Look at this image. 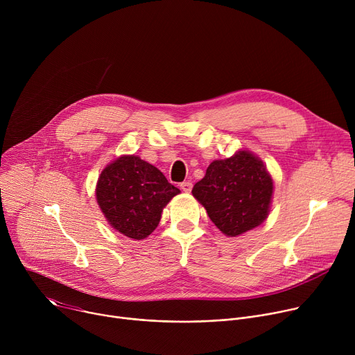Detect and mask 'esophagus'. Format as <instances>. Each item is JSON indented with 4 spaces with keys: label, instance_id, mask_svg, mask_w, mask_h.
<instances>
[{
    "label": "esophagus",
    "instance_id": "1",
    "mask_svg": "<svg viewBox=\"0 0 355 355\" xmlns=\"http://www.w3.org/2000/svg\"><path fill=\"white\" fill-rule=\"evenodd\" d=\"M180 187H181V189H182L184 192H187V193H188V192H191V189H192V182L185 181V182H182Z\"/></svg>",
    "mask_w": 355,
    "mask_h": 355
}]
</instances>
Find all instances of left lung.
Here are the masks:
<instances>
[{
  "instance_id": "1",
  "label": "left lung",
  "mask_w": 355,
  "mask_h": 355,
  "mask_svg": "<svg viewBox=\"0 0 355 355\" xmlns=\"http://www.w3.org/2000/svg\"><path fill=\"white\" fill-rule=\"evenodd\" d=\"M192 195L223 234L237 237L268 218L274 181L263 160L241 148L232 157L214 160Z\"/></svg>"
}]
</instances>
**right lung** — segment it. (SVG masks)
<instances>
[{
  "mask_svg": "<svg viewBox=\"0 0 355 355\" xmlns=\"http://www.w3.org/2000/svg\"><path fill=\"white\" fill-rule=\"evenodd\" d=\"M180 192L157 167L123 155L101 171L95 199L112 229L143 240L159 226L163 209Z\"/></svg>",
  "mask_w": 355,
  "mask_h": 355,
  "instance_id": "right-lung-1",
  "label": "right lung"
}]
</instances>
